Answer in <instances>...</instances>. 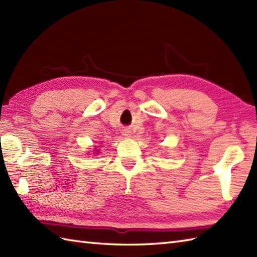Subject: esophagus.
<instances>
[{"label": "esophagus", "mask_w": 257, "mask_h": 257, "mask_svg": "<svg viewBox=\"0 0 257 257\" xmlns=\"http://www.w3.org/2000/svg\"><path fill=\"white\" fill-rule=\"evenodd\" d=\"M123 135H124V136H129L130 134H129V132H124V133H123Z\"/></svg>", "instance_id": "1"}]
</instances>
